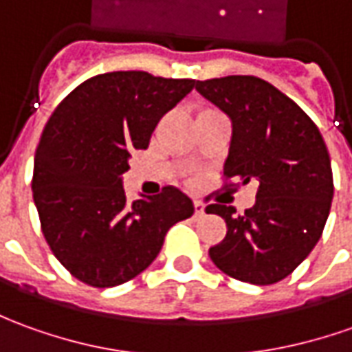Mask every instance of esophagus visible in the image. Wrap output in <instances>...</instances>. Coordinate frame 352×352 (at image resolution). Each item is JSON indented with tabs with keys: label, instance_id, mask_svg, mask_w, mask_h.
Instances as JSON below:
<instances>
[{
	"label": "esophagus",
	"instance_id": "esophagus-1",
	"mask_svg": "<svg viewBox=\"0 0 352 352\" xmlns=\"http://www.w3.org/2000/svg\"><path fill=\"white\" fill-rule=\"evenodd\" d=\"M202 214H204V204L196 200V202H195V216L200 217V216H202Z\"/></svg>",
	"mask_w": 352,
	"mask_h": 352
}]
</instances>
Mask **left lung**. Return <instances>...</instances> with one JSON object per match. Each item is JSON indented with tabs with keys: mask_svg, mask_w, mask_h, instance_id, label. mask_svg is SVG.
<instances>
[{
	"mask_svg": "<svg viewBox=\"0 0 352 352\" xmlns=\"http://www.w3.org/2000/svg\"><path fill=\"white\" fill-rule=\"evenodd\" d=\"M196 90L231 119L223 175L243 185L258 181L256 202L245 214L226 204L206 208L227 223L210 258L239 281L277 283L312 252L329 216L333 175L326 142L291 98L258 76L196 80Z\"/></svg>",
	"mask_w": 352,
	"mask_h": 352,
	"instance_id": "1",
	"label": "left lung"
}]
</instances>
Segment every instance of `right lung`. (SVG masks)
Segmentation results:
<instances>
[{"label": "right lung", "mask_w": 352, "mask_h": 352, "mask_svg": "<svg viewBox=\"0 0 352 352\" xmlns=\"http://www.w3.org/2000/svg\"><path fill=\"white\" fill-rule=\"evenodd\" d=\"M196 80L144 71L92 76L57 106L36 148L32 195L47 245L82 283L116 287L144 272L169 227L195 214L175 186L126 202L123 173L157 121Z\"/></svg>", "instance_id": "right-lung-1"}]
</instances>
